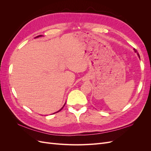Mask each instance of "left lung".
<instances>
[{
	"mask_svg": "<svg viewBox=\"0 0 151 151\" xmlns=\"http://www.w3.org/2000/svg\"><path fill=\"white\" fill-rule=\"evenodd\" d=\"M134 52H135V53H137V55H138V57H139V58H140V55H139V54L137 53V50H136L135 48H134Z\"/></svg>",
	"mask_w": 151,
	"mask_h": 151,
	"instance_id": "8db88e82",
	"label": "left lung"
}]
</instances>
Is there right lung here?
<instances>
[{
	"mask_svg": "<svg viewBox=\"0 0 151 151\" xmlns=\"http://www.w3.org/2000/svg\"><path fill=\"white\" fill-rule=\"evenodd\" d=\"M41 36H42V35H39V36H36V37H35V38H39V37H41ZM65 103L64 104V105H63V106H65ZM63 107H62V108H61V109H60V110H58V111H57V112H55V113H57V112H58V111H60L61 110V109H62V108H63ZM53 114H54V113H53Z\"/></svg>",
	"mask_w": 151,
	"mask_h": 151,
	"instance_id": "1",
	"label": "right lung"
}]
</instances>
